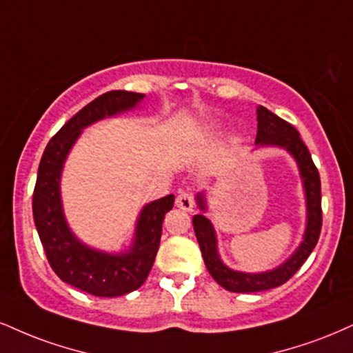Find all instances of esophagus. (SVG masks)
I'll return each mask as SVG.
<instances>
[{"label":"esophagus","instance_id":"34e87169","mask_svg":"<svg viewBox=\"0 0 353 353\" xmlns=\"http://www.w3.org/2000/svg\"><path fill=\"white\" fill-rule=\"evenodd\" d=\"M176 205L179 207L181 210L190 212L194 209V195L188 192V190H181L179 195L176 199Z\"/></svg>","mask_w":353,"mask_h":353}]
</instances>
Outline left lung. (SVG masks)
<instances>
[{"label":"left lung","instance_id":"8db88e82","mask_svg":"<svg viewBox=\"0 0 353 353\" xmlns=\"http://www.w3.org/2000/svg\"><path fill=\"white\" fill-rule=\"evenodd\" d=\"M256 120L258 131L254 144L258 148H281V150L290 152L292 158H294L296 164H298L305 195V230L303 235V241L294 250V253L286 261L281 263V265L276 266L274 270L261 271V273L235 271L228 268L222 261V258H220L215 228L210 220L203 215V212H207L205 194H197L195 199H197V205L202 210V214L194 215L192 223L199 246H201L203 263H205L212 278L220 286L232 292L266 291L286 283L309 258L314 246L317 245V240H319L322 227L319 171L314 165L311 152H309L307 146L301 139L298 130L288 121L276 117L274 113H271L265 107L256 108Z\"/></svg>","mask_w":353,"mask_h":353}]
</instances>
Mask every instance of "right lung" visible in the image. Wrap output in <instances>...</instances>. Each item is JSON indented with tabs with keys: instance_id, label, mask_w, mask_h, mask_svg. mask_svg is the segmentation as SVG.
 I'll list each match as a JSON object with an SVG mask.
<instances>
[{
	"instance_id": "1",
	"label": "right lung",
	"mask_w": 353,
	"mask_h": 353,
	"mask_svg": "<svg viewBox=\"0 0 353 353\" xmlns=\"http://www.w3.org/2000/svg\"><path fill=\"white\" fill-rule=\"evenodd\" d=\"M143 99V93L113 90L90 101L50 139L37 171L32 215L50 268L63 283L100 298L128 294L146 281L159 248L164 215L174 205V195L169 194L143 207L126 252H101L80 241L67 223L61 197L62 169L83 128L103 118L130 112Z\"/></svg>"
}]
</instances>
